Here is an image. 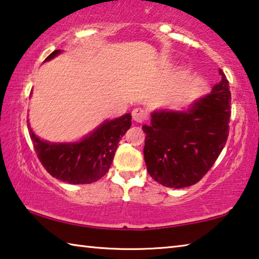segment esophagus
Returning a JSON list of instances; mask_svg holds the SVG:
<instances>
[{"label":"esophagus","instance_id":"obj_1","mask_svg":"<svg viewBox=\"0 0 259 259\" xmlns=\"http://www.w3.org/2000/svg\"><path fill=\"white\" fill-rule=\"evenodd\" d=\"M131 115H133L134 121L138 122V123H142V122L145 121L147 117V114L143 108H135L133 113H131Z\"/></svg>","mask_w":259,"mask_h":259}]
</instances>
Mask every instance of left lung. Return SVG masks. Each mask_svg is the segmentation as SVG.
Instances as JSON below:
<instances>
[{
	"label": "left lung",
	"mask_w": 259,
	"mask_h": 259,
	"mask_svg": "<svg viewBox=\"0 0 259 259\" xmlns=\"http://www.w3.org/2000/svg\"><path fill=\"white\" fill-rule=\"evenodd\" d=\"M210 94L187 109H157L146 134L144 159L151 177L161 185H194L209 171L229 137L231 91L225 74Z\"/></svg>",
	"instance_id": "left-lung-1"
}]
</instances>
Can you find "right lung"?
<instances>
[{"label": "right lung", "instance_id": "add662e5", "mask_svg": "<svg viewBox=\"0 0 259 259\" xmlns=\"http://www.w3.org/2000/svg\"><path fill=\"white\" fill-rule=\"evenodd\" d=\"M61 52H51L45 63ZM130 125L131 114L126 113L117 119L105 120L89 135L73 143L47 142L34 134L29 123L28 129L38 160L52 177L69 184H91L108 171L117 144Z\"/></svg>", "mask_w": 259, "mask_h": 259}]
</instances>
